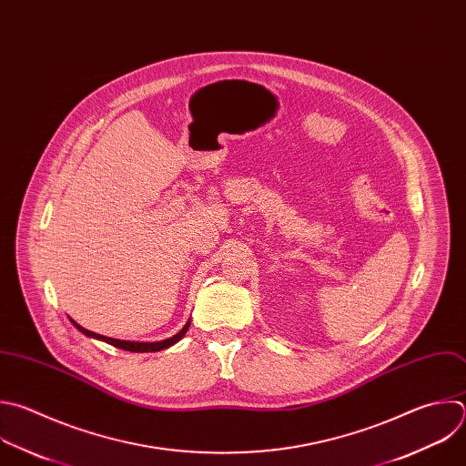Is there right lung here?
Wrapping results in <instances>:
<instances>
[{
	"label": "right lung",
	"instance_id": "right-lung-1",
	"mask_svg": "<svg viewBox=\"0 0 466 466\" xmlns=\"http://www.w3.org/2000/svg\"><path fill=\"white\" fill-rule=\"evenodd\" d=\"M69 320H71V319H69ZM71 322H73V324H75V328H76L78 331H82L84 335L93 337V339H98V340H104V342H107V344H111V346L118 348V350L133 351V353H149V351H161V350H167V348L174 346L176 342H179V340L187 335V331H188V328H190V322H187V326H185L177 335H174L172 339H167V340H163V342H129V340H116V339H109V337L96 335V333H93V331H89V329H84V328H82V326H78L75 320H71Z\"/></svg>",
	"mask_w": 466,
	"mask_h": 466
}]
</instances>
